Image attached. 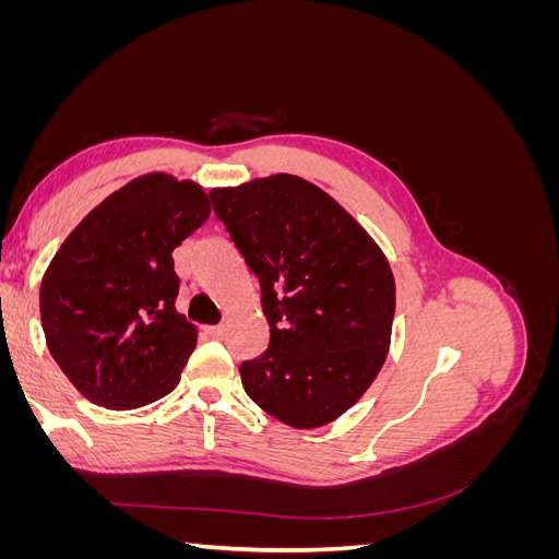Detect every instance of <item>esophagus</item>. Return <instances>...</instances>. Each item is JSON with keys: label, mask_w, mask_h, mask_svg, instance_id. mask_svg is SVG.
Here are the masks:
<instances>
[{"label": "esophagus", "mask_w": 559, "mask_h": 559, "mask_svg": "<svg viewBox=\"0 0 559 559\" xmlns=\"http://www.w3.org/2000/svg\"><path fill=\"white\" fill-rule=\"evenodd\" d=\"M202 331H205V335H207V337H222V335H224V326H222V324H216V326H205Z\"/></svg>", "instance_id": "obj_1"}]
</instances>
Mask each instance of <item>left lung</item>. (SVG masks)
<instances>
[{"mask_svg":"<svg viewBox=\"0 0 559 559\" xmlns=\"http://www.w3.org/2000/svg\"><path fill=\"white\" fill-rule=\"evenodd\" d=\"M261 286L270 343L240 364L247 396L296 429L329 425L384 364L394 275L368 233L314 183L275 175L210 191Z\"/></svg>","mask_w":559,"mask_h":559,"instance_id":"obj_1","label":"left lung"}]
</instances>
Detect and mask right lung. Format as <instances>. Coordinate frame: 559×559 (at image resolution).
Returning <instances> with one entry per match:
<instances>
[{
  "label": "right lung",
  "instance_id": "add662e5",
  "mask_svg": "<svg viewBox=\"0 0 559 559\" xmlns=\"http://www.w3.org/2000/svg\"><path fill=\"white\" fill-rule=\"evenodd\" d=\"M207 216L198 183L146 175L99 202L58 249L39 292L41 326L88 401L130 411L177 386L198 333L175 310L173 251Z\"/></svg>",
  "mask_w": 559,
  "mask_h": 559
}]
</instances>
